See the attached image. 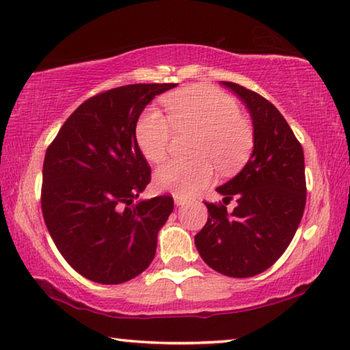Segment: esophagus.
<instances>
[{
	"mask_svg": "<svg viewBox=\"0 0 350 350\" xmlns=\"http://www.w3.org/2000/svg\"><path fill=\"white\" fill-rule=\"evenodd\" d=\"M188 202V198H185V196H174V204L176 205H185Z\"/></svg>",
	"mask_w": 350,
	"mask_h": 350,
	"instance_id": "34e87169",
	"label": "esophagus"
}]
</instances>
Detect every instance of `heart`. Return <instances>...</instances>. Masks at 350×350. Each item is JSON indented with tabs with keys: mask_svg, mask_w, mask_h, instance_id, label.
Listing matches in <instances>:
<instances>
[{
	"mask_svg": "<svg viewBox=\"0 0 350 350\" xmlns=\"http://www.w3.org/2000/svg\"><path fill=\"white\" fill-rule=\"evenodd\" d=\"M170 117L156 108H146L135 123L134 135L148 162L167 157L176 131H194L193 162L171 161L154 174V187L174 196H189L213 179V164L224 171L238 170L250 156L253 129L241 116L238 102L216 88L196 85L165 97Z\"/></svg>",
	"mask_w": 350,
	"mask_h": 350,
	"instance_id": "obj_1",
	"label": "heart"
}]
</instances>
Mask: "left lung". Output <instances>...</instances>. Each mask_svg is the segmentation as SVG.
<instances>
[{"label":"left lung","instance_id":"obj_1","mask_svg":"<svg viewBox=\"0 0 350 350\" xmlns=\"http://www.w3.org/2000/svg\"><path fill=\"white\" fill-rule=\"evenodd\" d=\"M253 120V152L232 180L216 188L224 204H208V221L194 236L206 264L219 273L248 278L262 273L286 252L306 206L303 146L267 98L232 81ZM233 197V212L224 206Z\"/></svg>","mask_w":350,"mask_h":350}]
</instances>
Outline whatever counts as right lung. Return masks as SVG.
I'll use <instances>...</instances> for the list:
<instances>
[{"label": "right lung", "mask_w": 350, "mask_h": 350, "mask_svg": "<svg viewBox=\"0 0 350 350\" xmlns=\"http://www.w3.org/2000/svg\"><path fill=\"white\" fill-rule=\"evenodd\" d=\"M176 83H139L88 98L64 122L43 165L41 210L58 252L81 276L122 284L148 269L171 196L139 200L151 168L135 144V123Z\"/></svg>", "instance_id": "add662e5"}]
</instances>
